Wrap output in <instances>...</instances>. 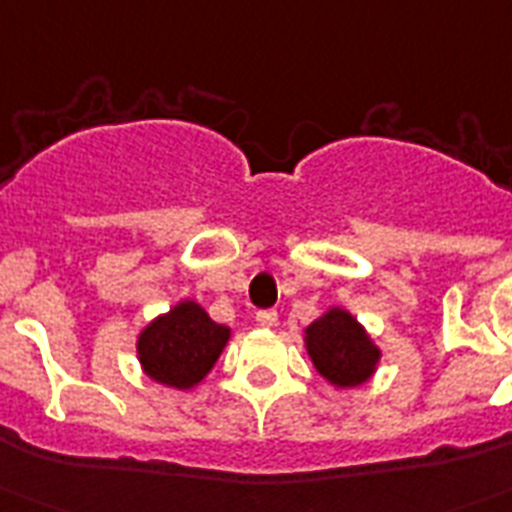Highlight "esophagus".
I'll list each match as a JSON object with an SVG mask.
<instances>
[{
    "instance_id": "esophagus-1",
    "label": "esophagus",
    "mask_w": 512,
    "mask_h": 512,
    "mask_svg": "<svg viewBox=\"0 0 512 512\" xmlns=\"http://www.w3.org/2000/svg\"><path fill=\"white\" fill-rule=\"evenodd\" d=\"M256 324L264 329L274 327V324H277V311H272V308H264V311H259V314H256Z\"/></svg>"
}]
</instances>
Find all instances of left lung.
Wrapping results in <instances>:
<instances>
[{"mask_svg": "<svg viewBox=\"0 0 512 512\" xmlns=\"http://www.w3.org/2000/svg\"><path fill=\"white\" fill-rule=\"evenodd\" d=\"M306 350L316 371L340 390L371 379L382 358V350L345 308H329L327 314L308 324Z\"/></svg>", "mask_w": 512, "mask_h": 512, "instance_id": "obj_1", "label": "left lung"}]
</instances>
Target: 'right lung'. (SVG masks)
<instances>
[{
	"instance_id": "obj_1",
	"label": "right lung",
	"mask_w": 512,
	"mask_h": 512,
	"mask_svg": "<svg viewBox=\"0 0 512 512\" xmlns=\"http://www.w3.org/2000/svg\"><path fill=\"white\" fill-rule=\"evenodd\" d=\"M227 340L230 327L211 322L196 301H180L141 329L135 348L146 377L164 387L190 390L209 374Z\"/></svg>"
}]
</instances>
